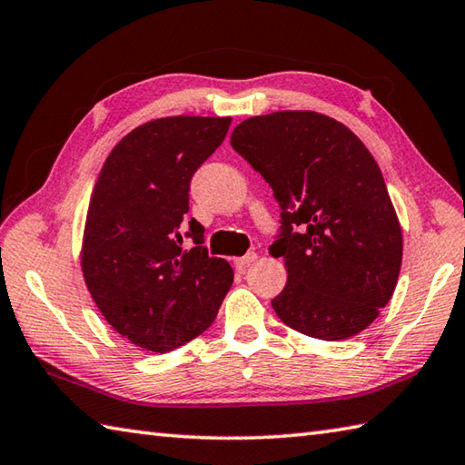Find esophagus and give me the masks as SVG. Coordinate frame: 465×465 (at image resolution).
<instances>
[{"instance_id":"1","label":"esophagus","mask_w":465,"mask_h":465,"mask_svg":"<svg viewBox=\"0 0 465 465\" xmlns=\"http://www.w3.org/2000/svg\"><path fill=\"white\" fill-rule=\"evenodd\" d=\"M256 260H258V253H256V252H250V253H245V256H242V258H235L233 263H235V266H238L240 270H243V268H248L250 263H253Z\"/></svg>"}]
</instances>
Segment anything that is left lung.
<instances>
[{
  "instance_id": "8db88e82",
  "label": "left lung",
  "mask_w": 465,
  "mask_h": 465,
  "mask_svg": "<svg viewBox=\"0 0 465 465\" xmlns=\"http://www.w3.org/2000/svg\"><path fill=\"white\" fill-rule=\"evenodd\" d=\"M232 147L266 179L282 209L288 282L280 321L321 341L359 334L393 296L403 235L383 173L349 126L314 111L245 118Z\"/></svg>"
}]
</instances>
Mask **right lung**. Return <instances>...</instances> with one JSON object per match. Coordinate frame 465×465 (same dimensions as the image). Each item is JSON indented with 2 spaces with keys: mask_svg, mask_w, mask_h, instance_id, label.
I'll use <instances>...</instances> for the list:
<instances>
[{
  "mask_svg": "<svg viewBox=\"0 0 465 465\" xmlns=\"http://www.w3.org/2000/svg\"><path fill=\"white\" fill-rule=\"evenodd\" d=\"M230 116H167L144 123L108 154L90 197L82 274L113 329L153 352L181 347L215 321L233 270L209 258L203 225H181L189 183L223 143Z\"/></svg>",
  "mask_w": 465,
  "mask_h": 465,
  "instance_id": "add662e5",
  "label": "right lung"
}]
</instances>
